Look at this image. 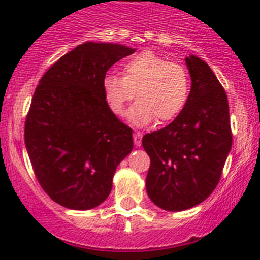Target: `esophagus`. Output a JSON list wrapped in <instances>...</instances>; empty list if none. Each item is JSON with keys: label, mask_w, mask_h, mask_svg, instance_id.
I'll use <instances>...</instances> for the list:
<instances>
[{"label": "esophagus", "mask_w": 260, "mask_h": 260, "mask_svg": "<svg viewBox=\"0 0 260 260\" xmlns=\"http://www.w3.org/2000/svg\"><path fill=\"white\" fill-rule=\"evenodd\" d=\"M134 144L137 147H141L142 146V134L141 133H135L134 134Z\"/></svg>", "instance_id": "34e87169"}]
</instances>
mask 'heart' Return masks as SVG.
Listing matches in <instances>:
<instances>
[{
    "label": "heart",
    "mask_w": 260,
    "mask_h": 260,
    "mask_svg": "<svg viewBox=\"0 0 260 260\" xmlns=\"http://www.w3.org/2000/svg\"><path fill=\"white\" fill-rule=\"evenodd\" d=\"M102 86L105 102L116 116L125 113L137 92L138 102L128 112L135 126H146L155 118L158 122L172 121L182 112L190 95L185 68L152 52L127 59L123 74H107Z\"/></svg>",
    "instance_id": "heart-1"
}]
</instances>
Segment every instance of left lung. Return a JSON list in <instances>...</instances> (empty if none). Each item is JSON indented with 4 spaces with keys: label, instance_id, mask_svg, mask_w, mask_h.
Wrapping results in <instances>:
<instances>
[{
    "label": "left lung",
    "instance_id": "1",
    "mask_svg": "<svg viewBox=\"0 0 260 260\" xmlns=\"http://www.w3.org/2000/svg\"><path fill=\"white\" fill-rule=\"evenodd\" d=\"M185 62L191 78L185 108L173 122L142 139L151 158L147 194L157 207L172 212L189 210L210 197L232 148L224 88L203 59L190 54Z\"/></svg>",
    "mask_w": 260,
    "mask_h": 260
}]
</instances>
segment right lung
<instances>
[{"label": "right lung", "instance_id": "obj_1", "mask_svg": "<svg viewBox=\"0 0 260 260\" xmlns=\"http://www.w3.org/2000/svg\"><path fill=\"white\" fill-rule=\"evenodd\" d=\"M137 49L87 41L62 56L36 87L24 143L39 183L70 210L102 204L117 167L133 151V130L110 112L103 78Z\"/></svg>", "mask_w": 260, "mask_h": 260}]
</instances>
